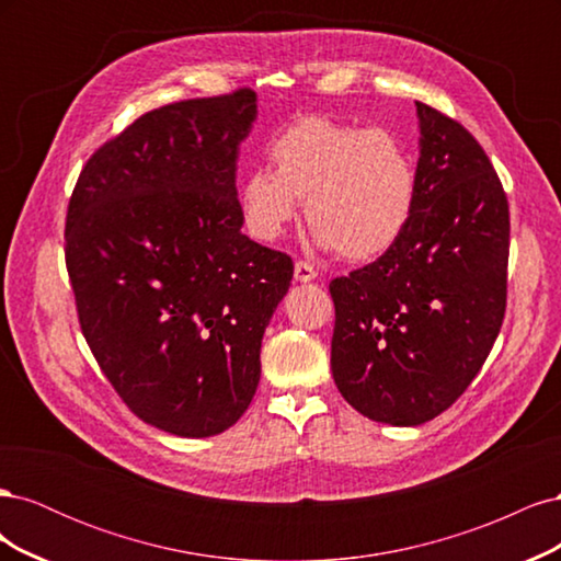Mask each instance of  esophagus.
<instances>
[{
    "label": "esophagus",
    "instance_id": "34e87169",
    "mask_svg": "<svg viewBox=\"0 0 561 561\" xmlns=\"http://www.w3.org/2000/svg\"><path fill=\"white\" fill-rule=\"evenodd\" d=\"M318 276V271L309 262H297L295 264V280L297 283H311Z\"/></svg>",
    "mask_w": 561,
    "mask_h": 561
}]
</instances>
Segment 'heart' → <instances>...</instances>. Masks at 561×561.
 <instances>
[{
    "mask_svg": "<svg viewBox=\"0 0 561 561\" xmlns=\"http://www.w3.org/2000/svg\"><path fill=\"white\" fill-rule=\"evenodd\" d=\"M268 171L239 186L245 231L274 243L299 217L318 245L348 262L393 250L416 213L419 175L407 147L386 128H360L325 114H301L268 142Z\"/></svg>",
    "mask_w": 561,
    "mask_h": 561,
    "instance_id": "b5f03b06",
    "label": "heart"
}]
</instances>
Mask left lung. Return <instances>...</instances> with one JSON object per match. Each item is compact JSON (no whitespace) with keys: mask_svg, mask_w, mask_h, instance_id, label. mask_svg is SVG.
Here are the masks:
<instances>
[{"mask_svg":"<svg viewBox=\"0 0 561 561\" xmlns=\"http://www.w3.org/2000/svg\"><path fill=\"white\" fill-rule=\"evenodd\" d=\"M419 196L400 243L330 283L332 377L363 416L421 426L451 407L505 313L511 215L480 142L416 103Z\"/></svg>","mask_w":561,"mask_h":561,"instance_id":"1","label":"left lung"}]
</instances>
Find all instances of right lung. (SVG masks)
I'll use <instances>...</instances> for the list:
<instances>
[{
  "instance_id": "1",
  "label": "right lung",
  "mask_w": 561,
  "mask_h": 561,
  "mask_svg": "<svg viewBox=\"0 0 561 561\" xmlns=\"http://www.w3.org/2000/svg\"><path fill=\"white\" fill-rule=\"evenodd\" d=\"M254 118L250 89L151 110L89 159L67 208L81 332L128 410L180 437L243 416L293 280L285 252L241 231L236 161Z\"/></svg>"
}]
</instances>
